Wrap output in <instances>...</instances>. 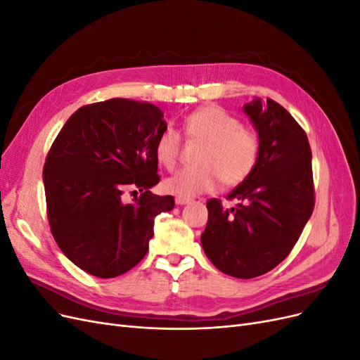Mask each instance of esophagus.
I'll return each mask as SVG.
<instances>
[{
    "mask_svg": "<svg viewBox=\"0 0 360 360\" xmlns=\"http://www.w3.org/2000/svg\"><path fill=\"white\" fill-rule=\"evenodd\" d=\"M192 200L191 198H184V197H176V202L179 204V205H183V204H188V202H191Z\"/></svg>",
    "mask_w": 360,
    "mask_h": 360,
    "instance_id": "obj_1",
    "label": "esophagus"
}]
</instances>
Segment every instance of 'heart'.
I'll list each match as a JSON object with an SVG mask.
<instances>
[{
    "label": "heart",
    "mask_w": 360,
    "mask_h": 360,
    "mask_svg": "<svg viewBox=\"0 0 360 360\" xmlns=\"http://www.w3.org/2000/svg\"><path fill=\"white\" fill-rule=\"evenodd\" d=\"M184 136L202 143L197 167L183 168L165 180L163 188L177 197L191 198L212 192L219 181L237 186L250 177L258 165L261 139L254 129L224 108L209 105L195 110L183 120ZM180 134L174 127L163 129L155 143V156L167 169L176 167L180 153Z\"/></svg>",
    "instance_id": "b5f03b06"
}]
</instances>
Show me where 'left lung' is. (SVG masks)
Wrapping results in <instances>:
<instances>
[{"instance_id":"left-lung-1","label":"left lung","mask_w":360,"mask_h":360,"mask_svg":"<svg viewBox=\"0 0 360 360\" xmlns=\"http://www.w3.org/2000/svg\"><path fill=\"white\" fill-rule=\"evenodd\" d=\"M261 139L250 177L228 195L237 207L207 201L209 221L201 234L204 252L222 274L250 279L284 261L312 214V153L300 124L278 102L245 105Z\"/></svg>"}]
</instances>
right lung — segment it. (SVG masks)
Returning a JSON list of instances; mask_svg holds the SVG:
<instances>
[{"mask_svg": "<svg viewBox=\"0 0 360 360\" xmlns=\"http://www.w3.org/2000/svg\"><path fill=\"white\" fill-rule=\"evenodd\" d=\"M167 123L148 102L110 99L73 112L43 167L51 233L73 264L97 278H115L148 250L155 217L174 207L159 197L155 143ZM126 186L141 192L122 201Z\"/></svg>", "mask_w": 360, "mask_h": 360, "instance_id": "right-lung-1", "label": "right lung"}]
</instances>
